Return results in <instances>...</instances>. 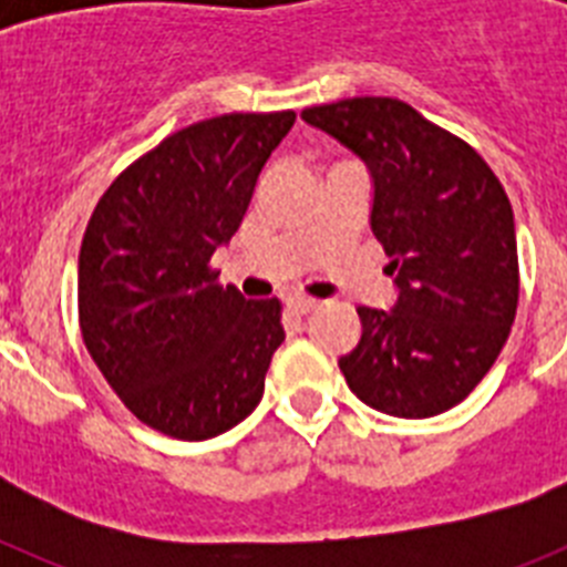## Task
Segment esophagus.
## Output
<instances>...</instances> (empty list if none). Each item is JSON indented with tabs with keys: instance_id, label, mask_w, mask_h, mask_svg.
Here are the masks:
<instances>
[{
	"instance_id": "obj_1",
	"label": "esophagus",
	"mask_w": 567,
	"mask_h": 567,
	"mask_svg": "<svg viewBox=\"0 0 567 567\" xmlns=\"http://www.w3.org/2000/svg\"><path fill=\"white\" fill-rule=\"evenodd\" d=\"M315 307H318V300L315 298H289L287 300V309L295 315H307V312H312Z\"/></svg>"
}]
</instances>
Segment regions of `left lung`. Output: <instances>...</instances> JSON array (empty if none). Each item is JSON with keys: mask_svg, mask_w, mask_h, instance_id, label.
<instances>
[{"mask_svg": "<svg viewBox=\"0 0 567 567\" xmlns=\"http://www.w3.org/2000/svg\"><path fill=\"white\" fill-rule=\"evenodd\" d=\"M372 173V233L392 258L394 309L358 307V346L338 360L378 412L434 417L463 403L508 340L519 300L514 213L477 150L412 104L354 96L300 113Z\"/></svg>", "mask_w": 567, "mask_h": 567, "instance_id": "left-lung-1", "label": "left lung"}]
</instances>
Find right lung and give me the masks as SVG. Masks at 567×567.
I'll return each mask as SVG.
<instances>
[{"label":"right lung","mask_w":567,"mask_h":567,"mask_svg":"<svg viewBox=\"0 0 567 567\" xmlns=\"http://www.w3.org/2000/svg\"><path fill=\"white\" fill-rule=\"evenodd\" d=\"M292 110L227 113L167 135L118 173L79 252V327L135 417L209 440L252 414L284 343L280 300L218 284L215 247L244 221Z\"/></svg>","instance_id":"obj_1"}]
</instances>
